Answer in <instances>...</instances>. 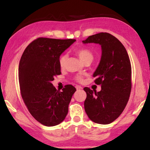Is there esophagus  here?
<instances>
[{
  "mask_svg": "<svg viewBox=\"0 0 150 150\" xmlns=\"http://www.w3.org/2000/svg\"><path fill=\"white\" fill-rule=\"evenodd\" d=\"M76 88H77V90H79V89H82L83 87H81V86L77 85V86H76Z\"/></svg>",
  "mask_w": 150,
  "mask_h": 150,
  "instance_id": "34e87169",
  "label": "esophagus"
}]
</instances>
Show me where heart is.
<instances>
[{
  "instance_id": "1",
  "label": "heart",
  "mask_w": 150,
  "mask_h": 150,
  "mask_svg": "<svg viewBox=\"0 0 150 150\" xmlns=\"http://www.w3.org/2000/svg\"><path fill=\"white\" fill-rule=\"evenodd\" d=\"M76 54H77L79 57L80 59L83 61V62H85L86 59H93V53L91 52L89 50L86 49V48H81V49H79L76 51ZM66 59H67V55L66 54H63L60 56L59 59V64L60 67L63 68L65 65L66 63ZM75 80L78 81V82H83V79L80 75H77V77H75Z\"/></svg>"
}]
</instances>
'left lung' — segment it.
<instances>
[{"label": "left lung", "instance_id": "8db88e82", "mask_svg": "<svg viewBox=\"0 0 150 150\" xmlns=\"http://www.w3.org/2000/svg\"><path fill=\"white\" fill-rule=\"evenodd\" d=\"M84 44L101 45L100 62L93 77L101 85V91L85 87L87 93L85 110L90 120L97 124H108L115 121L125 108L132 88V67L128 54L122 44L114 35L100 32L88 36Z\"/></svg>", "mask_w": 150, "mask_h": 150}]
</instances>
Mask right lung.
Wrapping results in <instances>:
<instances>
[{
  "label": "right lung",
  "mask_w": 150,
  "mask_h": 150,
  "mask_svg": "<svg viewBox=\"0 0 150 150\" xmlns=\"http://www.w3.org/2000/svg\"><path fill=\"white\" fill-rule=\"evenodd\" d=\"M75 41L38 38L28 45L20 59L18 79L22 99L33 117L44 126L57 125L68 113L76 88L67 85L61 92L52 81L62 73L60 55Z\"/></svg>",
  "instance_id": "obj_1"
}]
</instances>
